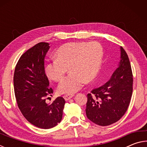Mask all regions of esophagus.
Returning a JSON list of instances; mask_svg holds the SVG:
<instances>
[{"label":"esophagus","instance_id":"obj_1","mask_svg":"<svg viewBox=\"0 0 147 147\" xmlns=\"http://www.w3.org/2000/svg\"><path fill=\"white\" fill-rule=\"evenodd\" d=\"M74 96V94H67L64 95V98L65 100H69V99L73 98Z\"/></svg>","mask_w":147,"mask_h":147}]
</instances>
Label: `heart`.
<instances>
[{
  "label": "heart",
  "mask_w": 147,
  "mask_h": 147,
  "mask_svg": "<svg viewBox=\"0 0 147 147\" xmlns=\"http://www.w3.org/2000/svg\"><path fill=\"white\" fill-rule=\"evenodd\" d=\"M103 51L97 42H71L58 49L56 58L48 61L45 71L49 78L59 81L69 67L70 74L61 80L58 85L61 93L72 94L90 82L100 71Z\"/></svg>",
  "instance_id": "1"
}]
</instances>
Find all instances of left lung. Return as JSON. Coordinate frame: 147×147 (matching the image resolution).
I'll use <instances>...</instances> for the list:
<instances>
[{
	"label": "left lung",
	"instance_id": "8db88e82",
	"mask_svg": "<svg viewBox=\"0 0 147 147\" xmlns=\"http://www.w3.org/2000/svg\"><path fill=\"white\" fill-rule=\"evenodd\" d=\"M120 61L111 78L88 94L86 115L91 122L108 126L118 121L127 110L132 94L133 77L126 51L120 47Z\"/></svg>",
	"mask_w": 147,
	"mask_h": 147
}]
</instances>
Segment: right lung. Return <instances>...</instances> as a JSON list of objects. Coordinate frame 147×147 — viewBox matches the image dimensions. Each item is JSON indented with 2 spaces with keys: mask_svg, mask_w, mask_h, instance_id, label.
I'll return each mask as SVG.
<instances>
[{
  "mask_svg": "<svg viewBox=\"0 0 147 147\" xmlns=\"http://www.w3.org/2000/svg\"><path fill=\"white\" fill-rule=\"evenodd\" d=\"M49 45L39 43L24 53L17 62L13 76L19 109L27 121L43 129L53 128L60 123L65 103L61 96L52 103L46 102L45 98L53 93V89L49 88L44 66Z\"/></svg>",
  "mask_w": 147,
  "mask_h": 147,
  "instance_id": "add662e5",
  "label": "right lung"
}]
</instances>
